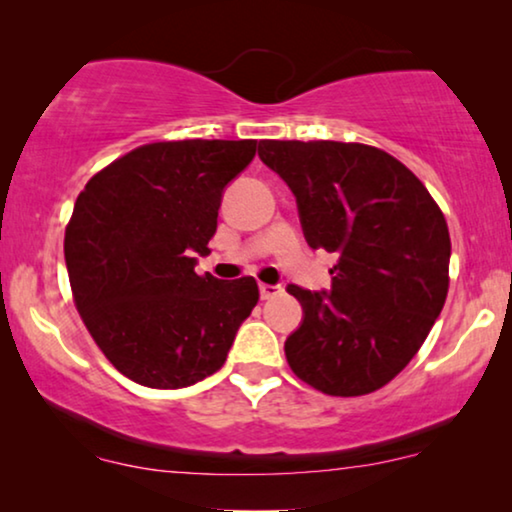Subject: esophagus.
Segmentation results:
<instances>
[{
    "label": "esophagus",
    "mask_w": 512,
    "mask_h": 512,
    "mask_svg": "<svg viewBox=\"0 0 512 512\" xmlns=\"http://www.w3.org/2000/svg\"><path fill=\"white\" fill-rule=\"evenodd\" d=\"M258 289H261V298H263V300H270V298H277V296H282V286L261 284V286H258Z\"/></svg>",
    "instance_id": "esophagus-1"
}]
</instances>
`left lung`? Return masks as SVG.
<instances>
[{"mask_svg":"<svg viewBox=\"0 0 512 512\" xmlns=\"http://www.w3.org/2000/svg\"><path fill=\"white\" fill-rule=\"evenodd\" d=\"M258 156L296 195L307 244L335 256L331 293L286 289L305 312L286 361L321 394H373L408 366L443 310L445 216L422 181L377 146L263 139Z\"/></svg>","mask_w":512,"mask_h":512,"instance_id":"8db88e82","label":"left lung"}]
</instances>
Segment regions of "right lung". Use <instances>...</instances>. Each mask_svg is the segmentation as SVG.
I'll list each match as a JSON object with an SVG mask.
<instances>
[{"mask_svg": "<svg viewBox=\"0 0 512 512\" xmlns=\"http://www.w3.org/2000/svg\"><path fill=\"white\" fill-rule=\"evenodd\" d=\"M256 156V139L153 142L116 158L76 198L65 261L95 345L118 373L179 389L216 373L258 303L254 277L195 272L221 193Z\"/></svg>", "mask_w": 512, "mask_h": 512, "instance_id": "1", "label": "right lung"}]
</instances>
